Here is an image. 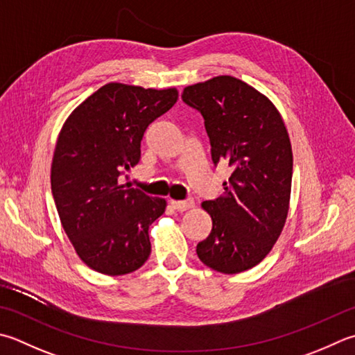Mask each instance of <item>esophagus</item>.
Instances as JSON below:
<instances>
[{"instance_id":"obj_1","label":"esophagus","mask_w":355,"mask_h":355,"mask_svg":"<svg viewBox=\"0 0 355 355\" xmlns=\"http://www.w3.org/2000/svg\"><path fill=\"white\" fill-rule=\"evenodd\" d=\"M171 206L173 209L177 211H187L191 209L193 206V200L192 198H187V200H171Z\"/></svg>"}]
</instances>
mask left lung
I'll use <instances>...</instances> for the list:
<instances>
[{
  "label": "left lung",
  "mask_w": 355,
  "mask_h": 355,
  "mask_svg": "<svg viewBox=\"0 0 355 355\" xmlns=\"http://www.w3.org/2000/svg\"><path fill=\"white\" fill-rule=\"evenodd\" d=\"M183 101L205 118L214 164L232 168L225 193L203 201L212 231L198 259L239 274L265 259L283 231L293 182V149L282 115L265 95L229 75L184 87Z\"/></svg>",
  "instance_id": "left-lung-1"
}]
</instances>
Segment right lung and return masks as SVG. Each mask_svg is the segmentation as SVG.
Wrapping results in <instances>:
<instances>
[{
    "instance_id": "right-lung-1",
    "label": "right lung",
    "mask_w": 355,
    "mask_h": 355,
    "mask_svg": "<svg viewBox=\"0 0 355 355\" xmlns=\"http://www.w3.org/2000/svg\"><path fill=\"white\" fill-rule=\"evenodd\" d=\"M177 100L173 87L109 83L83 101L60 132L52 196L76 254L96 272L124 275L148 260L149 226L164 212L166 200L121 184L120 177L140 162L149 124Z\"/></svg>"
}]
</instances>
